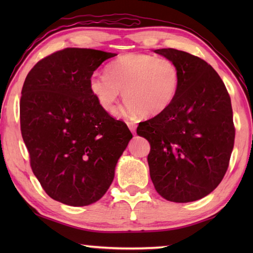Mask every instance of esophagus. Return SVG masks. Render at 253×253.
Segmentation results:
<instances>
[{"instance_id":"34e87169","label":"esophagus","mask_w":253,"mask_h":253,"mask_svg":"<svg viewBox=\"0 0 253 253\" xmlns=\"http://www.w3.org/2000/svg\"><path fill=\"white\" fill-rule=\"evenodd\" d=\"M127 126H128V128H129V129H130V131H131V132L135 133V131H136V127H137L135 123L127 122Z\"/></svg>"}]
</instances>
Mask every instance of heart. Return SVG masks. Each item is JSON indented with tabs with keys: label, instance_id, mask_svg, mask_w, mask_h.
<instances>
[{
	"label": "heart",
	"instance_id": "b5f03b06",
	"mask_svg": "<svg viewBox=\"0 0 253 253\" xmlns=\"http://www.w3.org/2000/svg\"><path fill=\"white\" fill-rule=\"evenodd\" d=\"M180 72L166 57L144 53H127L107 67V75L94 73L90 78V90L99 104L114 112L121 91L130 114L154 117L173 104L179 90Z\"/></svg>",
	"mask_w": 253,
	"mask_h": 253
}]
</instances>
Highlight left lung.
<instances>
[{"instance_id": "obj_1", "label": "left lung", "mask_w": 253, "mask_h": 253, "mask_svg": "<svg viewBox=\"0 0 253 253\" xmlns=\"http://www.w3.org/2000/svg\"><path fill=\"white\" fill-rule=\"evenodd\" d=\"M180 72L179 90L168 110L139 124L151 150L148 164L155 190L171 202H192L218 186L235 141L230 96L214 68L184 51L159 49Z\"/></svg>"}]
</instances>
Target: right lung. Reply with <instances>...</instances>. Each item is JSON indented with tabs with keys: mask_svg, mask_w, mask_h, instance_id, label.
Listing matches in <instances>:
<instances>
[{
	"mask_svg": "<svg viewBox=\"0 0 253 253\" xmlns=\"http://www.w3.org/2000/svg\"><path fill=\"white\" fill-rule=\"evenodd\" d=\"M115 55L57 51L36 64L21 90L20 129L32 171L47 195L67 206H89L105 195L132 138L89 85L95 69Z\"/></svg>",
	"mask_w": 253,
	"mask_h": 253,
	"instance_id": "right-lung-1",
	"label": "right lung"
}]
</instances>
